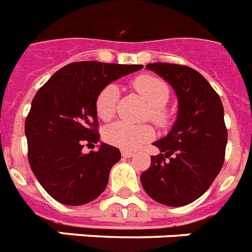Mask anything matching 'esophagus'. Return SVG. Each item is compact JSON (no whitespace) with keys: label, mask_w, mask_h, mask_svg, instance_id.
<instances>
[{"label":"esophagus","mask_w":252,"mask_h":252,"mask_svg":"<svg viewBox=\"0 0 252 252\" xmlns=\"http://www.w3.org/2000/svg\"><path fill=\"white\" fill-rule=\"evenodd\" d=\"M122 155L123 158H132V156H134V152L128 151V150H123Z\"/></svg>","instance_id":"1"}]
</instances>
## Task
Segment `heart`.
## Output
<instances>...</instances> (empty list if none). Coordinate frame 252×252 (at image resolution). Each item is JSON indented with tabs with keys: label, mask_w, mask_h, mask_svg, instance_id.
I'll list each match as a JSON object with an SVG mask.
<instances>
[{
	"label": "heart",
	"mask_w": 252,
	"mask_h": 252,
	"mask_svg": "<svg viewBox=\"0 0 252 252\" xmlns=\"http://www.w3.org/2000/svg\"><path fill=\"white\" fill-rule=\"evenodd\" d=\"M133 88L149 103L150 118L164 126L169 119L165 109L169 98V88L162 80L154 75H139L132 82ZM118 87L109 84L101 91L96 98V111L101 120L109 122L114 118L118 102ZM155 136V130L149 124H129L118 122L107 126L103 130V138L111 145L123 150H136L149 142Z\"/></svg>",
	"instance_id": "heart-1"
}]
</instances>
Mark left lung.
I'll return each mask as SVG.
<instances>
[{"instance_id": "obj_1", "label": "left lung", "mask_w": 252, "mask_h": 252, "mask_svg": "<svg viewBox=\"0 0 252 252\" xmlns=\"http://www.w3.org/2000/svg\"><path fill=\"white\" fill-rule=\"evenodd\" d=\"M146 69L172 86L178 113L170 132L154 142L160 154L151 156L141 183L158 204L185 206L208 191L223 166L228 138L223 103L208 80L192 67L154 63Z\"/></svg>"}]
</instances>
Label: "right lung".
<instances>
[{"label": "right lung", "instance_id": "right-lung-1", "mask_svg": "<svg viewBox=\"0 0 252 252\" xmlns=\"http://www.w3.org/2000/svg\"><path fill=\"white\" fill-rule=\"evenodd\" d=\"M142 65L80 61L61 67L39 88L25 120L28 158L35 178L50 196L64 205L94 201L119 161V149L101 142L83 154L84 143H97L96 98L114 80Z\"/></svg>", "mask_w": 252, "mask_h": 252}]
</instances>
